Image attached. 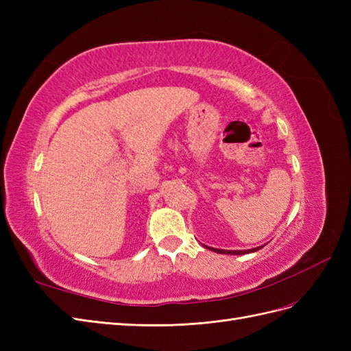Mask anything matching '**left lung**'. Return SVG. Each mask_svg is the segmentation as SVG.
<instances>
[{
  "label": "left lung",
  "instance_id": "left-lung-1",
  "mask_svg": "<svg viewBox=\"0 0 351 351\" xmlns=\"http://www.w3.org/2000/svg\"><path fill=\"white\" fill-rule=\"evenodd\" d=\"M208 247V246H206ZM263 246L261 247H254V249H249V250H222V249H214V247H208L209 250L215 252V253H226V254H244V253H252V252H256L259 249H262Z\"/></svg>",
  "mask_w": 351,
  "mask_h": 351
}]
</instances>
